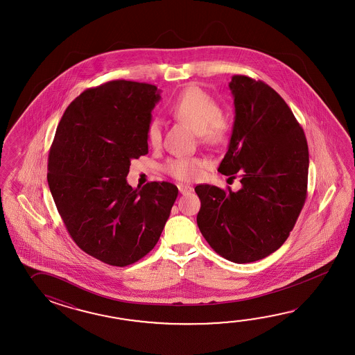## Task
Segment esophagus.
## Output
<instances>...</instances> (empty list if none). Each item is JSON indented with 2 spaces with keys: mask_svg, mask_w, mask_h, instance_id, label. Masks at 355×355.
<instances>
[{
  "mask_svg": "<svg viewBox=\"0 0 355 355\" xmlns=\"http://www.w3.org/2000/svg\"><path fill=\"white\" fill-rule=\"evenodd\" d=\"M178 188H179V191H180L181 194H189V193L193 191V188L189 187V185H185V184H179Z\"/></svg>",
  "mask_w": 355,
  "mask_h": 355,
  "instance_id": "34e87169",
  "label": "esophagus"
}]
</instances>
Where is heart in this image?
<instances>
[{
    "mask_svg": "<svg viewBox=\"0 0 355 355\" xmlns=\"http://www.w3.org/2000/svg\"><path fill=\"white\" fill-rule=\"evenodd\" d=\"M170 113L194 129L204 144H222L228 137L230 127L222 118V106L198 86L182 91L170 105ZM147 139L152 147H159L162 142V123L159 118L148 123ZM204 164L203 159L198 157H175L167 159L164 170L178 180L193 181L199 178Z\"/></svg>",
    "mask_w": 355,
    "mask_h": 355,
    "instance_id": "heart-1",
    "label": "heart"
}]
</instances>
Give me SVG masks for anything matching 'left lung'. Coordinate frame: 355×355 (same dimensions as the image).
<instances>
[{"mask_svg":"<svg viewBox=\"0 0 355 355\" xmlns=\"http://www.w3.org/2000/svg\"><path fill=\"white\" fill-rule=\"evenodd\" d=\"M232 136L218 167L236 178L239 191L198 185L196 223L220 257L252 263L279 249L293 230L307 198L309 146L287 103L269 85L232 76Z\"/></svg>","mask_w":355,"mask_h":355,"instance_id":"1","label":"left lung"}]
</instances>
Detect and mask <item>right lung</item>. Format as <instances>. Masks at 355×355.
<instances>
[{
	"label": "right lung",
	"mask_w": 355,
	"mask_h": 355,
	"mask_svg": "<svg viewBox=\"0 0 355 355\" xmlns=\"http://www.w3.org/2000/svg\"><path fill=\"white\" fill-rule=\"evenodd\" d=\"M155 85L114 80L68 105L48 155V185L68 234L105 264L127 266L159 241L179 190L127 182L130 159L148 153Z\"/></svg>",
	"instance_id": "1"
}]
</instances>
